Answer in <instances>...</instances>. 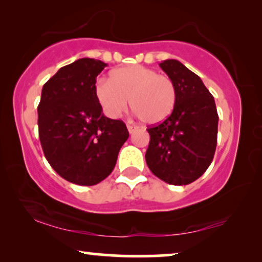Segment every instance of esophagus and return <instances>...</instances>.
<instances>
[{
    "label": "esophagus",
    "instance_id": "obj_1",
    "mask_svg": "<svg viewBox=\"0 0 262 262\" xmlns=\"http://www.w3.org/2000/svg\"><path fill=\"white\" fill-rule=\"evenodd\" d=\"M127 130H128V132H130V134H134V132L137 130V126H134V125L127 124Z\"/></svg>",
    "mask_w": 262,
    "mask_h": 262
}]
</instances>
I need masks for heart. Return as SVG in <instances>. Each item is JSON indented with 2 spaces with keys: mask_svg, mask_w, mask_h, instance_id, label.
<instances>
[{
  "mask_svg": "<svg viewBox=\"0 0 262 262\" xmlns=\"http://www.w3.org/2000/svg\"><path fill=\"white\" fill-rule=\"evenodd\" d=\"M95 95L110 118L119 117L130 99L132 111L149 125L166 120L177 103L173 80L138 64L112 70L108 80L100 78L95 84Z\"/></svg>",
  "mask_w": 262,
  "mask_h": 262,
  "instance_id": "obj_1",
  "label": "heart"
}]
</instances>
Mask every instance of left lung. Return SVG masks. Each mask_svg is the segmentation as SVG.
<instances>
[{"instance_id": "8db88e82", "label": "left lung", "mask_w": 262, "mask_h": 262, "mask_svg": "<svg viewBox=\"0 0 262 262\" xmlns=\"http://www.w3.org/2000/svg\"><path fill=\"white\" fill-rule=\"evenodd\" d=\"M177 88L173 112L149 126L145 161L154 175L170 185H188L205 173L217 145L218 114L213 96L198 75L177 59L160 63Z\"/></svg>"}]
</instances>
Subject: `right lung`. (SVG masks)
<instances>
[{"instance_id": "right-lung-1", "label": "right lung", "mask_w": 262, "mask_h": 262, "mask_svg": "<svg viewBox=\"0 0 262 262\" xmlns=\"http://www.w3.org/2000/svg\"><path fill=\"white\" fill-rule=\"evenodd\" d=\"M106 63L81 58L60 68L42 87L38 105L39 139L56 173L93 186L112 173L128 131L123 120L105 117L95 95Z\"/></svg>"}]
</instances>
